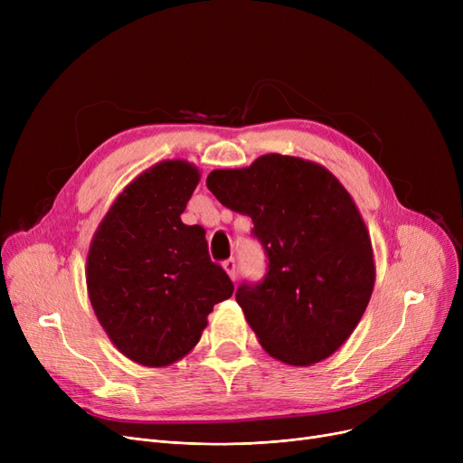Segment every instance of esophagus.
Wrapping results in <instances>:
<instances>
[{
	"label": "esophagus",
	"instance_id": "34e87169",
	"mask_svg": "<svg viewBox=\"0 0 463 463\" xmlns=\"http://www.w3.org/2000/svg\"><path fill=\"white\" fill-rule=\"evenodd\" d=\"M223 270L229 274L231 279L236 278V262H234V259H227V260L223 262Z\"/></svg>",
	"mask_w": 463,
	"mask_h": 463
}]
</instances>
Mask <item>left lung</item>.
<instances>
[{"mask_svg":"<svg viewBox=\"0 0 463 463\" xmlns=\"http://www.w3.org/2000/svg\"><path fill=\"white\" fill-rule=\"evenodd\" d=\"M223 206L253 219L269 255L264 281L236 290L262 349L288 366H311L342 347L373 293L375 260L366 223L323 165L266 154L206 178Z\"/></svg>","mask_w":463,"mask_h":463,"instance_id":"left-lung-1","label":"left lung"}]
</instances>
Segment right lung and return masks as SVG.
<instances>
[{
    "instance_id": "right-lung-1",
    "label": "right lung",
    "mask_w": 463,
    "mask_h": 463,
    "mask_svg": "<svg viewBox=\"0 0 463 463\" xmlns=\"http://www.w3.org/2000/svg\"><path fill=\"white\" fill-rule=\"evenodd\" d=\"M201 170L184 159L146 168L97 227L86 260L95 317L114 347L148 368L182 360L232 281L208 255L206 231L182 223Z\"/></svg>"
}]
</instances>
